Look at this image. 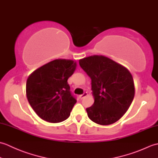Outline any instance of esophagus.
Masks as SVG:
<instances>
[{
	"label": "esophagus",
	"instance_id": "esophagus-1",
	"mask_svg": "<svg viewBox=\"0 0 158 158\" xmlns=\"http://www.w3.org/2000/svg\"><path fill=\"white\" fill-rule=\"evenodd\" d=\"M87 95H88V93H87V92H84V93L83 94L79 96V98L81 100V99H83V98H84V97H85Z\"/></svg>",
	"mask_w": 158,
	"mask_h": 158
}]
</instances>
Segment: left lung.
Segmentation results:
<instances>
[{
  "label": "left lung",
  "instance_id": "left-lung-1",
  "mask_svg": "<svg viewBox=\"0 0 158 158\" xmlns=\"http://www.w3.org/2000/svg\"><path fill=\"white\" fill-rule=\"evenodd\" d=\"M92 79L93 105L86 109L92 122L106 126L118 121L132 103L135 93L133 77L126 67L103 56L79 60Z\"/></svg>",
  "mask_w": 158,
  "mask_h": 158
}]
</instances>
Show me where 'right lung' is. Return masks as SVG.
Returning <instances> with one entry per match:
<instances>
[{
    "label": "right lung",
    "instance_id": "add662e5",
    "mask_svg": "<svg viewBox=\"0 0 158 158\" xmlns=\"http://www.w3.org/2000/svg\"><path fill=\"white\" fill-rule=\"evenodd\" d=\"M76 62L57 59L35 70L26 81V96L37 115L50 123L70 116L77 102L67 80L75 72Z\"/></svg>",
    "mask_w": 158,
    "mask_h": 158
}]
</instances>
